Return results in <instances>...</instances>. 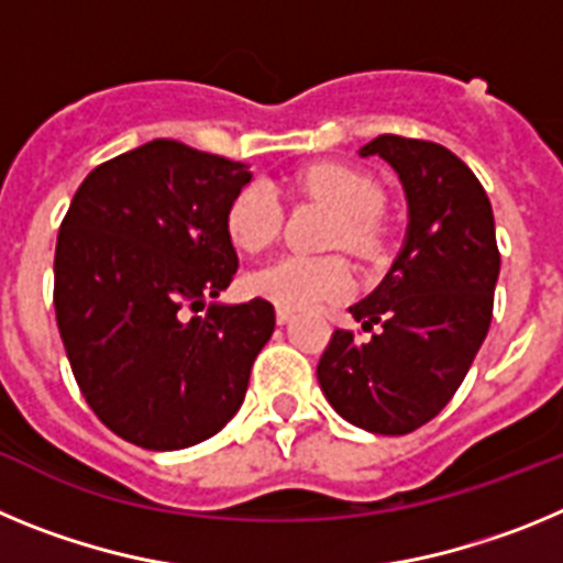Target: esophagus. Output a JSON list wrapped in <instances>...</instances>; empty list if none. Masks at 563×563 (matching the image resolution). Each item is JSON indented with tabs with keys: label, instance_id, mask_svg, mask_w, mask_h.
Returning a JSON list of instances; mask_svg holds the SVG:
<instances>
[{
	"label": "esophagus",
	"instance_id": "esophagus-1",
	"mask_svg": "<svg viewBox=\"0 0 563 563\" xmlns=\"http://www.w3.org/2000/svg\"><path fill=\"white\" fill-rule=\"evenodd\" d=\"M292 318H296V310H290V307H276V321L278 324H290Z\"/></svg>",
	"mask_w": 563,
	"mask_h": 563
}]
</instances>
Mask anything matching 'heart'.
Segmentation results:
<instances>
[{"instance_id": "b5f03b06", "label": "heart", "mask_w": 563, "mask_h": 563, "mask_svg": "<svg viewBox=\"0 0 563 563\" xmlns=\"http://www.w3.org/2000/svg\"><path fill=\"white\" fill-rule=\"evenodd\" d=\"M296 188L321 197L341 211L332 228L330 245L350 247L361 256H372L380 247L383 228L375 211L383 202V191L369 174L341 163H318L298 174ZM225 228L239 251L258 253L273 245L282 228V206L276 191L267 183L239 188L228 202ZM350 265L341 256H305V253H287L247 276V287L256 296L271 298L273 305L292 307V310L321 305L327 298L350 290Z\"/></svg>"}]
</instances>
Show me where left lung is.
Segmentation results:
<instances>
[{"label":"left lung","mask_w":563,"mask_h":563,"mask_svg":"<svg viewBox=\"0 0 563 563\" xmlns=\"http://www.w3.org/2000/svg\"><path fill=\"white\" fill-rule=\"evenodd\" d=\"M361 157L400 177L409 225L389 273L350 307L369 341L332 332L318 383L332 409L372 434H409L445 409L494 316L499 278L494 208L474 172L429 141L380 134Z\"/></svg>","instance_id":"left-lung-1"}]
</instances>
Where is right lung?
<instances>
[{"label": "right lung", "instance_id": "add662e5", "mask_svg": "<svg viewBox=\"0 0 563 563\" xmlns=\"http://www.w3.org/2000/svg\"><path fill=\"white\" fill-rule=\"evenodd\" d=\"M251 177L245 163L157 137L92 168L69 202L58 332L89 409L141 449L217 434L271 341V301H217L239 267L228 202Z\"/></svg>", "mask_w": 563, "mask_h": 563}]
</instances>
